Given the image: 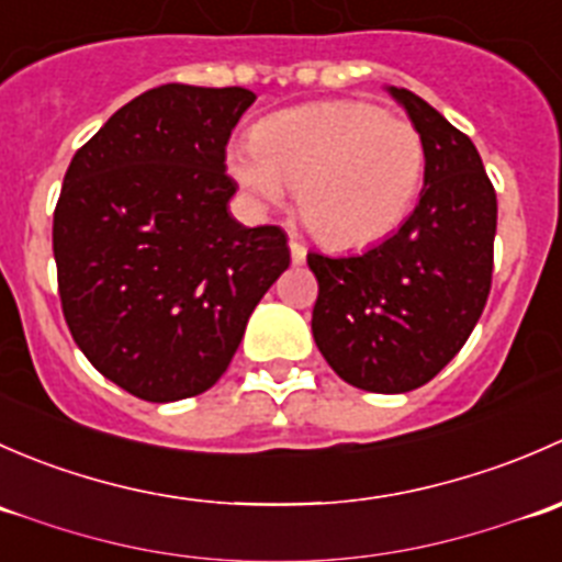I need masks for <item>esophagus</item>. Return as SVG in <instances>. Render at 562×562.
<instances>
[{
    "instance_id": "esophagus-1",
    "label": "esophagus",
    "mask_w": 562,
    "mask_h": 562,
    "mask_svg": "<svg viewBox=\"0 0 562 562\" xmlns=\"http://www.w3.org/2000/svg\"><path fill=\"white\" fill-rule=\"evenodd\" d=\"M291 260H293V263H296V266L307 260V247H304L302 241H296V239L291 241Z\"/></svg>"
}]
</instances>
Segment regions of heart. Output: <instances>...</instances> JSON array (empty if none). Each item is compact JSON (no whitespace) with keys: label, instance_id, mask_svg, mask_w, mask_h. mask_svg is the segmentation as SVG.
Instances as JSON below:
<instances>
[{"label":"heart","instance_id":"b5f03b06","mask_svg":"<svg viewBox=\"0 0 562 562\" xmlns=\"http://www.w3.org/2000/svg\"><path fill=\"white\" fill-rule=\"evenodd\" d=\"M228 173L258 209L299 184V212L337 249L378 245L411 212L424 179L422 133L359 100L274 113L228 149Z\"/></svg>","mask_w":562,"mask_h":562}]
</instances>
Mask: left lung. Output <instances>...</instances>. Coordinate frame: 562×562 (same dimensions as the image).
Returning a JSON list of instances; mask_svg holds the SVG:
<instances>
[{
    "mask_svg": "<svg viewBox=\"0 0 562 562\" xmlns=\"http://www.w3.org/2000/svg\"><path fill=\"white\" fill-rule=\"evenodd\" d=\"M389 94L424 140V190L396 234L361 255L310 252L313 337L345 383L405 394L468 342L492 285L497 198L479 149L427 100Z\"/></svg>",
    "mask_w": 562,
    "mask_h": 562,
    "instance_id": "8db88e82",
    "label": "left lung"
}]
</instances>
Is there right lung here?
Instances as JSON below:
<instances>
[{"label": "right lung", "instance_id": "obj_1", "mask_svg": "<svg viewBox=\"0 0 562 562\" xmlns=\"http://www.w3.org/2000/svg\"><path fill=\"white\" fill-rule=\"evenodd\" d=\"M255 94L166 83L76 151L54 212L61 313L108 381L146 402L203 394L291 263L277 225L231 217L225 146Z\"/></svg>", "mask_w": 562, "mask_h": 562}]
</instances>
